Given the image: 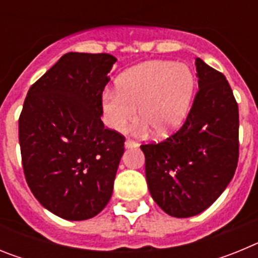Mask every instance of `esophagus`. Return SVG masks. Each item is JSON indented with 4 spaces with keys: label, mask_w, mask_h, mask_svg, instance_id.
<instances>
[{
    "label": "esophagus",
    "mask_w": 258,
    "mask_h": 258,
    "mask_svg": "<svg viewBox=\"0 0 258 258\" xmlns=\"http://www.w3.org/2000/svg\"><path fill=\"white\" fill-rule=\"evenodd\" d=\"M137 146H138V143H137L136 141L129 140V138L125 141V147H126V149H132V147H137Z\"/></svg>",
    "instance_id": "esophagus-1"
}]
</instances>
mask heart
Listing matches in <instances>:
<instances>
[{
	"label": "heart",
	"instance_id": "heart-1",
	"mask_svg": "<svg viewBox=\"0 0 258 258\" xmlns=\"http://www.w3.org/2000/svg\"><path fill=\"white\" fill-rule=\"evenodd\" d=\"M195 76L186 64L150 61L126 71L116 81V93L103 97V112L111 129L121 131L136 117L156 136H168L184 122L192 104Z\"/></svg>",
	"mask_w": 258,
	"mask_h": 258
}]
</instances>
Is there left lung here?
I'll use <instances>...</instances> for the list:
<instances>
[{"mask_svg": "<svg viewBox=\"0 0 258 258\" xmlns=\"http://www.w3.org/2000/svg\"><path fill=\"white\" fill-rule=\"evenodd\" d=\"M197 72L199 90L183 125L163 142L141 146L152 199L178 218L212 206L239 159V109L226 77L200 58Z\"/></svg>", "mask_w": 258, "mask_h": 258, "instance_id": "obj_1", "label": "left lung"}]
</instances>
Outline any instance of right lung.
I'll list each match as a JSON object with an SVG mask.
<instances>
[{
	"instance_id": "obj_1",
	"label": "right lung",
	"mask_w": 258,
	"mask_h": 258,
	"mask_svg": "<svg viewBox=\"0 0 258 258\" xmlns=\"http://www.w3.org/2000/svg\"><path fill=\"white\" fill-rule=\"evenodd\" d=\"M117 59L67 52L29 88L19 116L26 181L36 199L70 221L97 216L111 199L125 137L104 127L102 94Z\"/></svg>"
}]
</instances>
